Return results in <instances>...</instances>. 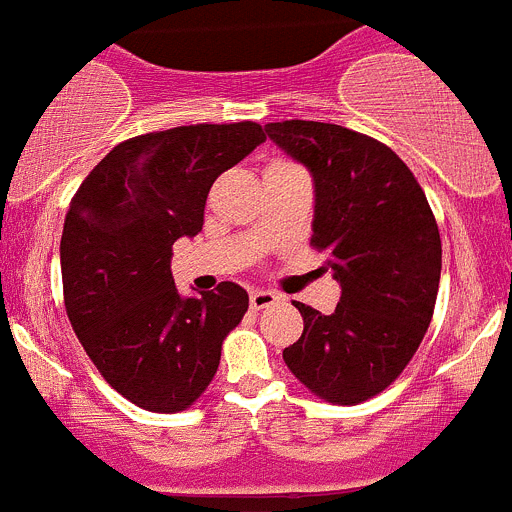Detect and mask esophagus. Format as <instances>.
Segmentation results:
<instances>
[{"label":"esophagus","mask_w":512,"mask_h":512,"mask_svg":"<svg viewBox=\"0 0 512 512\" xmlns=\"http://www.w3.org/2000/svg\"><path fill=\"white\" fill-rule=\"evenodd\" d=\"M278 301H280V296L278 293H273V290H252L250 293V306L255 308V311L273 306V303H278Z\"/></svg>","instance_id":"esophagus-1"}]
</instances>
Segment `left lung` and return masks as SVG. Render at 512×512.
<instances>
[{"mask_svg":"<svg viewBox=\"0 0 512 512\" xmlns=\"http://www.w3.org/2000/svg\"><path fill=\"white\" fill-rule=\"evenodd\" d=\"M313 178V237L342 285L334 313L296 303L303 334L288 370L329 403L382 393L405 370L434 316L441 237L426 193L388 145L326 122L265 124Z\"/></svg>","mask_w":512,"mask_h":512,"instance_id":"8db88e82","label":"left lung"}]
</instances>
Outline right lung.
I'll return each instance as SVG.
<instances>
[{
    "label": "right lung",
    "mask_w": 512,
    "mask_h": 512,
    "mask_svg": "<svg viewBox=\"0 0 512 512\" xmlns=\"http://www.w3.org/2000/svg\"><path fill=\"white\" fill-rule=\"evenodd\" d=\"M265 142L255 122L191 124L119 142L71 201L63 298L78 342L119 395L176 413L209 388L250 296L237 283L181 296L173 242L204 227L209 188Z\"/></svg>",
    "instance_id": "obj_1"
}]
</instances>
